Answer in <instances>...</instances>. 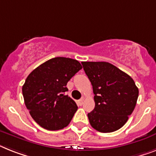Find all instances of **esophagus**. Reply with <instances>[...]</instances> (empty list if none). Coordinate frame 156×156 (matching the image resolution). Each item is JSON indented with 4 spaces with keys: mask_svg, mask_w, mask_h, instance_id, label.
Masks as SVG:
<instances>
[{
    "mask_svg": "<svg viewBox=\"0 0 156 156\" xmlns=\"http://www.w3.org/2000/svg\"><path fill=\"white\" fill-rule=\"evenodd\" d=\"M83 98L80 99V100H79L78 101H77V104H78L79 106H81V105L83 104Z\"/></svg>",
    "mask_w": 156,
    "mask_h": 156,
    "instance_id": "obj_1",
    "label": "esophagus"
}]
</instances>
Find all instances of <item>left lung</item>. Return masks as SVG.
<instances>
[{
	"mask_svg": "<svg viewBox=\"0 0 156 156\" xmlns=\"http://www.w3.org/2000/svg\"><path fill=\"white\" fill-rule=\"evenodd\" d=\"M81 64L95 95V108L87 114L90 124L103 133L119 130L136 107L138 87L132 77L110 63Z\"/></svg>",
	"mask_w": 156,
	"mask_h": 156,
	"instance_id": "1",
	"label": "left lung"
}]
</instances>
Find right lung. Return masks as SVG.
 Segmentation results:
<instances>
[{
	"label": "right lung",
	"instance_id": "right-lung-1",
	"mask_svg": "<svg viewBox=\"0 0 156 156\" xmlns=\"http://www.w3.org/2000/svg\"><path fill=\"white\" fill-rule=\"evenodd\" d=\"M82 69L76 60L55 57L28 76L22 87L27 109L41 127L49 131L69 125L78 107L65 92L70 79Z\"/></svg>",
	"mask_w": 156,
	"mask_h": 156
}]
</instances>
